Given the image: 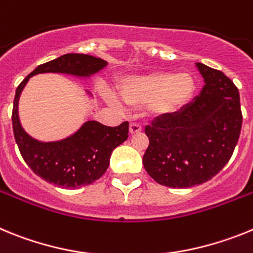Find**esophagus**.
<instances>
[{
  "mask_svg": "<svg viewBox=\"0 0 253 253\" xmlns=\"http://www.w3.org/2000/svg\"><path fill=\"white\" fill-rule=\"evenodd\" d=\"M142 129L141 125L139 124H131L129 125V133H137Z\"/></svg>",
  "mask_w": 253,
  "mask_h": 253,
  "instance_id": "1",
  "label": "esophagus"
}]
</instances>
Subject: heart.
<instances>
[{
    "label": "heart",
    "instance_id": "heart-1",
    "mask_svg": "<svg viewBox=\"0 0 253 253\" xmlns=\"http://www.w3.org/2000/svg\"><path fill=\"white\" fill-rule=\"evenodd\" d=\"M195 86V79L188 72L157 71L127 78L120 85V95L131 107L148 105L154 116H168L190 103ZM109 99L117 103L113 96Z\"/></svg>",
    "mask_w": 253,
    "mask_h": 253
}]
</instances>
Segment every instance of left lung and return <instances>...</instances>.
<instances>
[{
  "label": "left lung",
  "instance_id": "obj_1",
  "mask_svg": "<svg viewBox=\"0 0 253 253\" xmlns=\"http://www.w3.org/2000/svg\"><path fill=\"white\" fill-rule=\"evenodd\" d=\"M205 85L175 113L145 127V169L159 184L187 188L211 179L229 162L242 128L238 89L228 76L196 63Z\"/></svg>",
  "mask_w": 253,
  "mask_h": 253
}]
</instances>
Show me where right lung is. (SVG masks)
Returning a JSON list of instances; mask_svg holds the SVG:
<instances>
[{
	"label": "right lung",
	"instance_id": "1",
	"mask_svg": "<svg viewBox=\"0 0 253 253\" xmlns=\"http://www.w3.org/2000/svg\"><path fill=\"white\" fill-rule=\"evenodd\" d=\"M107 66V61L89 54L67 53L38 66L21 81L15 93L12 128L21 157L44 181L65 188L87 186L99 179L109 166L111 154L128 137V122L108 127L86 121L75 133L58 141H39L25 132L19 118V99L26 83L38 74H66L90 78ZM87 94H90L87 91Z\"/></svg>",
	"mask_w": 253,
	"mask_h": 253
}]
</instances>
